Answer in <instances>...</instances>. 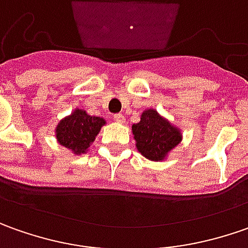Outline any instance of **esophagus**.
<instances>
[{"label":"esophagus","mask_w":248,"mask_h":248,"mask_svg":"<svg viewBox=\"0 0 248 248\" xmlns=\"http://www.w3.org/2000/svg\"><path fill=\"white\" fill-rule=\"evenodd\" d=\"M114 121H115V122H119V124H124V116L122 115V114H115V115H114Z\"/></svg>","instance_id":"esophagus-1"}]
</instances>
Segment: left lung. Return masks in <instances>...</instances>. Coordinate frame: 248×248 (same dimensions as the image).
<instances>
[{
  "label": "left lung",
  "instance_id": "8db88e82",
  "mask_svg": "<svg viewBox=\"0 0 248 248\" xmlns=\"http://www.w3.org/2000/svg\"><path fill=\"white\" fill-rule=\"evenodd\" d=\"M137 150L151 160H163L181 141V133L155 109L142 112L141 121L132 126Z\"/></svg>",
  "mask_w": 248,
  "mask_h": 248
}]
</instances>
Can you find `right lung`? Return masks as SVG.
<instances>
[{
  "label": "right lung",
  "instance_id": "obj_1",
  "mask_svg": "<svg viewBox=\"0 0 248 248\" xmlns=\"http://www.w3.org/2000/svg\"><path fill=\"white\" fill-rule=\"evenodd\" d=\"M106 124L103 118L90 116L82 109H75L70 116L60 121L56 127V137L60 145L78 154H83L89 148Z\"/></svg>",
  "mask_w": 248,
  "mask_h": 248
}]
</instances>
